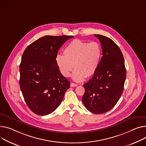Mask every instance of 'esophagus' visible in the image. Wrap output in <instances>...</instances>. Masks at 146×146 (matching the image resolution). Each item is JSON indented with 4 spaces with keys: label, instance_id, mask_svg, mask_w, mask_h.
<instances>
[{
    "label": "esophagus",
    "instance_id": "obj_1",
    "mask_svg": "<svg viewBox=\"0 0 146 146\" xmlns=\"http://www.w3.org/2000/svg\"><path fill=\"white\" fill-rule=\"evenodd\" d=\"M77 86V84H75V83H72L70 84V86H71V87H76Z\"/></svg>",
    "mask_w": 146,
    "mask_h": 146
}]
</instances>
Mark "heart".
Wrapping results in <instances>:
<instances>
[{"label":"heart","mask_w":146,"mask_h":146,"mask_svg":"<svg viewBox=\"0 0 146 146\" xmlns=\"http://www.w3.org/2000/svg\"><path fill=\"white\" fill-rule=\"evenodd\" d=\"M102 53L101 46L98 42L89 43L76 39L65 47L64 56L57 55L56 63L60 73L66 77L70 76L74 68L73 79L79 82L95 74L100 64Z\"/></svg>","instance_id":"heart-1"}]
</instances>
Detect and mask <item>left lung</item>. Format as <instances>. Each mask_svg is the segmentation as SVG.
<instances>
[{"mask_svg": "<svg viewBox=\"0 0 146 146\" xmlns=\"http://www.w3.org/2000/svg\"><path fill=\"white\" fill-rule=\"evenodd\" d=\"M94 36L101 43L103 56L92 78L83 84L82 101L90 112L102 114L110 110L119 101L124 89L126 70L119 47L108 37Z\"/></svg>", "mask_w": 146, "mask_h": 146, "instance_id": "8db88e82", "label": "left lung"}]
</instances>
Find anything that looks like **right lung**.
I'll return each mask as SVG.
<instances>
[{
  "instance_id": "right-lung-1",
  "label": "right lung",
  "mask_w": 146,
  "mask_h": 146,
  "mask_svg": "<svg viewBox=\"0 0 146 146\" xmlns=\"http://www.w3.org/2000/svg\"><path fill=\"white\" fill-rule=\"evenodd\" d=\"M71 36H45L24 51L19 67L20 84L24 99L33 113L45 115L60 104L70 82L58 69V50Z\"/></svg>"
}]
</instances>
